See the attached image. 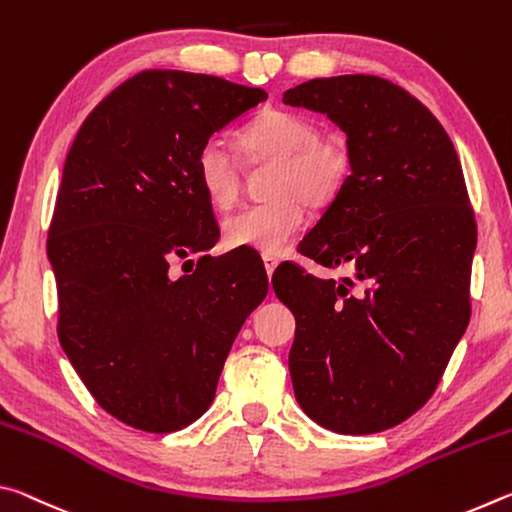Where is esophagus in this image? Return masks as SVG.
Wrapping results in <instances>:
<instances>
[{"mask_svg": "<svg viewBox=\"0 0 512 512\" xmlns=\"http://www.w3.org/2000/svg\"><path fill=\"white\" fill-rule=\"evenodd\" d=\"M264 268H266V275L271 277L277 268V259L273 255H264Z\"/></svg>", "mask_w": 512, "mask_h": 512, "instance_id": "esophagus-1", "label": "esophagus"}]
</instances>
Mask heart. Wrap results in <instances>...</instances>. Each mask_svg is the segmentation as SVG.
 <instances>
[{
  "mask_svg": "<svg viewBox=\"0 0 512 512\" xmlns=\"http://www.w3.org/2000/svg\"><path fill=\"white\" fill-rule=\"evenodd\" d=\"M239 146L250 164L275 162L266 196L271 201L241 207L223 221L230 248H250L264 255L287 253L305 228L307 210H323L343 192L352 171L348 144L318 133L314 119L291 110H264L239 131ZM194 180L207 203L225 210L237 201L241 164L221 137L198 146Z\"/></svg>",
  "mask_w": 512,
  "mask_h": 512,
  "instance_id": "b5f03b06",
  "label": "heart"
}]
</instances>
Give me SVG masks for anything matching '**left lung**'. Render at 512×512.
Instances as JSON below:
<instances>
[{
	"mask_svg": "<svg viewBox=\"0 0 512 512\" xmlns=\"http://www.w3.org/2000/svg\"><path fill=\"white\" fill-rule=\"evenodd\" d=\"M287 106L323 112L348 135L343 192L300 241L325 268L273 273L296 316L293 393L320 427L348 436L391 429L424 406L470 323L476 223L452 140L427 106L379 76L314 79Z\"/></svg>",
	"mask_w": 512,
	"mask_h": 512,
	"instance_id": "obj_1",
	"label": "left lung"
}]
</instances>
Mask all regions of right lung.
I'll return each instance as SVG.
<instances>
[{"instance_id":"add662e5","label":"right lung","mask_w":512,"mask_h":512,"mask_svg":"<svg viewBox=\"0 0 512 512\" xmlns=\"http://www.w3.org/2000/svg\"><path fill=\"white\" fill-rule=\"evenodd\" d=\"M266 97L149 69L90 112L67 153L47 241L58 339L101 409L128 427L169 433L201 418L266 298L257 255H205L219 228L194 180L198 146ZM192 254L197 268L173 276L170 262L193 266Z\"/></svg>"}]
</instances>
